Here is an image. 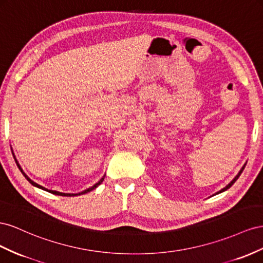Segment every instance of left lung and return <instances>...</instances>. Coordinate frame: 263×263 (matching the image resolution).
Here are the masks:
<instances>
[{
  "label": "left lung",
  "instance_id": "obj_1",
  "mask_svg": "<svg viewBox=\"0 0 263 263\" xmlns=\"http://www.w3.org/2000/svg\"><path fill=\"white\" fill-rule=\"evenodd\" d=\"M243 168H245V165H243V166H242V168H241V170H240V172H239V173H238V175H237V176H236V177H235L234 179H232V181H231V182H230V183H229V184H228V185H227L226 187H224V189H222V190H221L220 192H218V193H217V194H219V193H221V192H223V191H226V190H228V189H229V187H231L232 185H234V183H235V182L237 181V179H238V177L240 176V174H241V173H242V171H243Z\"/></svg>",
  "mask_w": 263,
  "mask_h": 263
}]
</instances>
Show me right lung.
Segmentation results:
<instances>
[{
    "label": "right lung",
    "mask_w": 263,
    "mask_h": 263,
    "mask_svg": "<svg viewBox=\"0 0 263 263\" xmlns=\"http://www.w3.org/2000/svg\"><path fill=\"white\" fill-rule=\"evenodd\" d=\"M15 162H16V164H17V166H18V168H20V171L22 172V174H23L24 176H25V178L27 179V181L29 182V183H31L32 185H34V186H36V187H39V189H42V190H44V191H47V192H49V193H51V194H55V195H61V196H77V195H81V194H86V193H89V192H91V191H93L95 189H97V187H98L101 183H102V181H103V179H104V176L100 179V181L98 182V183H97V184H95L92 187H90V189H88V190H86V191H84V192H82V193H79V194H64V193H59V192H56V191H48V190H46V189H45V187H43V186H41V185H39V184H36L35 182H33L32 181V179H29L28 178V176L24 173V172H23V170H22L21 168V166H20V164L17 163V161L16 160H15Z\"/></svg>",
    "instance_id": "obj_1"
}]
</instances>
